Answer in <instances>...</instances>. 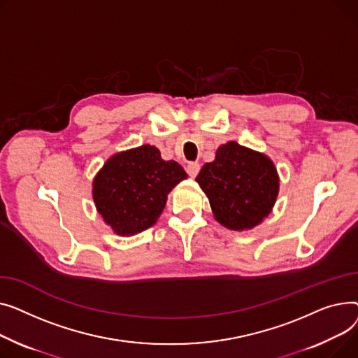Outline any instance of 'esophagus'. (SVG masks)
I'll list each match as a JSON object with an SVG mask.
<instances>
[{
  "instance_id": "34e87169",
  "label": "esophagus",
  "mask_w": 358,
  "mask_h": 358,
  "mask_svg": "<svg viewBox=\"0 0 358 358\" xmlns=\"http://www.w3.org/2000/svg\"><path fill=\"white\" fill-rule=\"evenodd\" d=\"M199 171H201V166H199V163H196V162H192V163H189V164L186 166V172H187V175L191 176V178H196L198 173H199Z\"/></svg>"
}]
</instances>
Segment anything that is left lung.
<instances>
[{
	"label": "left lung",
	"instance_id": "1",
	"mask_svg": "<svg viewBox=\"0 0 358 358\" xmlns=\"http://www.w3.org/2000/svg\"><path fill=\"white\" fill-rule=\"evenodd\" d=\"M196 182L211 203L215 220L236 231L253 228L275 205L279 176L275 164L262 153L229 141L205 163Z\"/></svg>",
	"mask_w": 358,
	"mask_h": 358
}]
</instances>
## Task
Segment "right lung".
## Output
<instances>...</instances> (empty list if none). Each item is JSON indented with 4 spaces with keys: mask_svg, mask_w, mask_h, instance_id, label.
Returning a JSON list of instances; mask_svg holds the SVG:
<instances>
[{
    "mask_svg": "<svg viewBox=\"0 0 358 358\" xmlns=\"http://www.w3.org/2000/svg\"><path fill=\"white\" fill-rule=\"evenodd\" d=\"M186 178L179 163L164 162L156 147L145 144L103 164L94 180V201L118 236H133L156 222L167 194Z\"/></svg>",
    "mask_w": 358,
    "mask_h": 358,
    "instance_id": "1",
    "label": "right lung"
}]
</instances>
